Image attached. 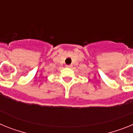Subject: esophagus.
I'll list each match as a JSON object with an SVG mask.
<instances>
[{
  "mask_svg": "<svg viewBox=\"0 0 133 133\" xmlns=\"http://www.w3.org/2000/svg\"><path fill=\"white\" fill-rule=\"evenodd\" d=\"M71 66H72L71 64H66V67H67V68H70Z\"/></svg>",
  "mask_w": 133,
  "mask_h": 133,
  "instance_id": "esophagus-1",
  "label": "esophagus"
}]
</instances>
